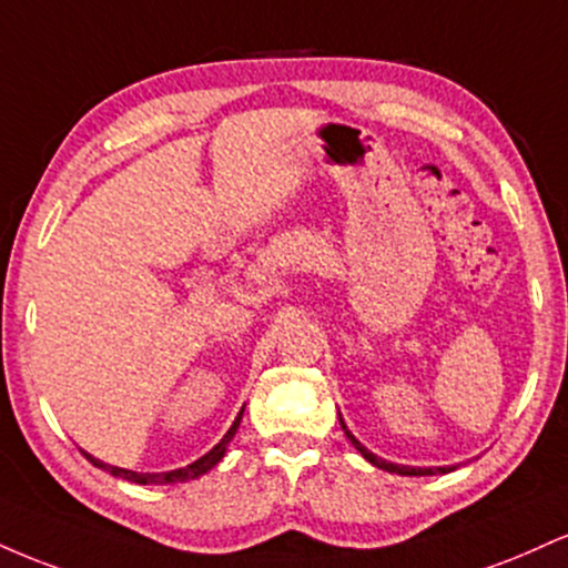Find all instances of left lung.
Returning a JSON list of instances; mask_svg holds the SVG:
<instances>
[{"instance_id": "obj_1", "label": "left lung", "mask_w": 568, "mask_h": 568, "mask_svg": "<svg viewBox=\"0 0 568 568\" xmlns=\"http://www.w3.org/2000/svg\"><path fill=\"white\" fill-rule=\"evenodd\" d=\"M338 419H342V416H338ZM342 427H344V433H347V438L352 440V446L357 448V452H361L363 456H366V459L371 462V465H376L379 467V470H387V473H397V475H438V473H452L454 467H406V465H393V462H387V459H379V456L376 454H371L366 446H363L361 440L355 438V435L349 433L347 429V425H344L342 422Z\"/></svg>"}]
</instances>
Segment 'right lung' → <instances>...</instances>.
<instances>
[{"label":"right lung","mask_w":568,"mask_h":568,"mask_svg":"<svg viewBox=\"0 0 568 568\" xmlns=\"http://www.w3.org/2000/svg\"><path fill=\"white\" fill-rule=\"evenodd\" d=\"M240 419H243V410H240L237 419L232 422L230 433H226L224 438H221V440L216 443V446L211 448V452H207L205 456H200V459H197V462H192V465L181 467V470H171V473H133V470H122V467L103 465L101 459H95V456H90V454H84V456H88V459L93 462L95 467H101V470L112 473V475H116V478L133 480V484H143V486H149V484H158V486H160V484H184V480H194V478H200V475H205L207 470H211V467H216V465H219L221 456L226 454V443H230V440L234 438V433H237Z\"/></svg>","instance_id":"obj_1"}]
</instances>
